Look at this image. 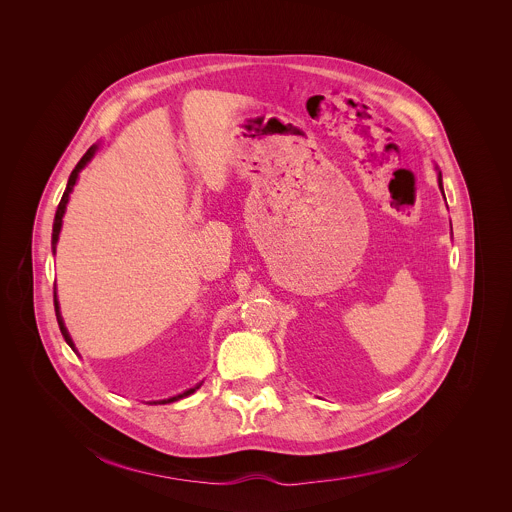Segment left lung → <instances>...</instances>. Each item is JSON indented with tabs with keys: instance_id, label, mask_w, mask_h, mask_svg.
Instances as JSON below:
<instances>
[{
	"instance_id": "8db88e82",
	"label": "left lung",
	"mask_w": 512,
	"mask_h": 512,
	"mask_svg": "<svg viewBox=\"0 0 512 512\" xmlns=\"http://www.w3.org/2000/svg\"><path fill=\"white\" fill-rule=\"evenodd\" d=\"M438 181H439V189H441V193H443V185H441V173H438ZM443 199H445V195H443Z\"/></svg>"
}]
</instances>
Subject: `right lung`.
<instances>
[{"mask_svg":"<svg viewBox=\"0 0 512 512\" xmlns=\"http://www.w3.org/2000/svg\"><path fill=\"white\" fill-rule=\"evenodd\" d=\"M96 149L98 146H90L88 147V151L80 157V161L76 163V167L73 169V173H71V177H69V183H67V189H65V193H63V199H61V203H59V207H57V213H55V222H53V240H51V244H53V252L57 250V242H59V232H61V226H63V217H65V211H67V203H69V195L73 193V187L76 185V179H78V173L82 171V167L94 157V153H96ZM55 313H57V321H59V327H61V333H63V337H65V341L69 343V347L74 351V343L73 339H71V335H69V331H67V327H65V321H63V317H61V311H59V301H57V293H55ZM203 384V382H201ZM201 384H197L195 388H189V390H185L183 394H177V396H173V398H167V400H159V402H153V404H169V402H175V400H181V398H185V396H189V394H193L197 388H201Z\"/></svg>","mask_w":512,"mask_h":512,"instance_id":"obj_1","label":"right lung"}]
</instances>
